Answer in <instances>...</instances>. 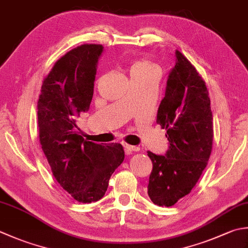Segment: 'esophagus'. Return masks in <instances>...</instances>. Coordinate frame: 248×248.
Wrapping results in <instances>:
<instances>
[{
    "label": "esophagus",
    "mask_w": 248,
    "mask_h": 248,
    "mask_svg": "<svg viewBox=\"0 0 248 248\" xmlns=\"http://www.w3.org/2000/svg\"><path fill=\"white\" fill-rule=\"evenodd\" d=\"M123 145H124V147L125 153L129 154V155H130L131 153L139 152V150H140V148H139L138 146H132V145H129V144H127V143H124Z\"/></svg>",
    "instance_id": "34e87169"
}]
</instances>
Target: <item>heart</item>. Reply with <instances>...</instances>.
<instances>
[{"label":"heart","instance_id":"1","mask_svg":"<svg viewBox=\"0 0 248 248\" xmlns=\"http://www.w3.org/2000/svg\"><path fill=\"white\" fill-rule=\"evenodd\" d=\"M154 71H156L155 70L154 65L152 64V63H149L147 60H145V59L135 60L131 63V65L129 67L130 78L131 79L137 78V77H140V76L149 74V73H152Z\"/></svg>","mask_w":248,"mask_h":248}]
</instances>
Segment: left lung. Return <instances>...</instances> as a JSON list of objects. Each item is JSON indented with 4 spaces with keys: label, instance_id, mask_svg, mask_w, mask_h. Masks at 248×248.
<instances>
[{
    "label": "left lung",
    "instance_id": "left-lung-1",
    "mask_svg": "<svg viewBox=\"0 0 248 248\" xmlns=\"http://www.w3.org/2000/svg\"><path fill=\"white\" fill-rule=\"evenodd\" d=\"M169 73L157 124L167 130L164 156L147 152L153 162L148 196L155 204L172 206L190 193L207 166L213 145V115L205 81L178 50Z\"/></svg>",
    "mask_w": 248,
    "mask_h": 248
}]
</instances>
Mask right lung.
I'll return each mask as SVG.
<instances>
[{"instance_id":"1","label":"right lung","mask_w":248,"mask_h":248,"mask_svg":"<svg viewBox=\"0 0 248 248\" xmlns=\"http://www.w3.org/2000/svg\"><path fill=\"white\" fill-rule=\"evenodd\" d=\"M103 49L85 44L66 52L44 79L37 102L40 142L53 176L81 203L103 198L111 174L124 159L121 144L88 142L76 131V117L90 108Z\"/></svg>"}]
</instances>
